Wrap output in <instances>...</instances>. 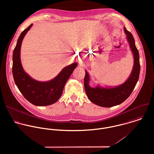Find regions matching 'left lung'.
<instances>
[{
    "mask_svg": "<svg viewBox=\"0 0 154 154\" xmlns=\"http://www.w3.org/2000/svg\"><path fill=\"white\" fill-rule=\"evenodd\" d=\"M125 32L134 56V66L129 79L123 85L117 87L103 88L97 87L93 88L89 86V78L88 73L85 72L84 87L86 94L91 102L99 106L111 107L124 102L132 94L139 79L140 69L139 51L136 47L133 35L126 28Z\"/></svg>",
    "mask_w": 154,
    "mask_h": 154,
    "instance_id": "8db88e82",
    "label": "left lung"
}]
</instances>
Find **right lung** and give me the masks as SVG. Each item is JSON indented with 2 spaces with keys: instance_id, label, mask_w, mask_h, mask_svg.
I'll list each match as a JSON object with an SVG mask.
<instances>
[{
  "instance_id": "add662e5",
  "label": "right lung",
  "mask_w": 154,
  "mask_h": 154,
  "mask_svg": "<svg viewBox=\"0 0 154 154\" xmlns=\"http://www.w3.org/2000/svg\"><path fill=\"white\" fill-rule=\"evenodd\" d=\"M32 25L31 24L22 31L14 50L13 76L15 84L26 100L35 106H48L60 98L67 81L78 64L75 63L66 66L50 81L38 82L29 77L23 70L20 60V49L22 40Z\"/></svg>"
}]
</instances>
